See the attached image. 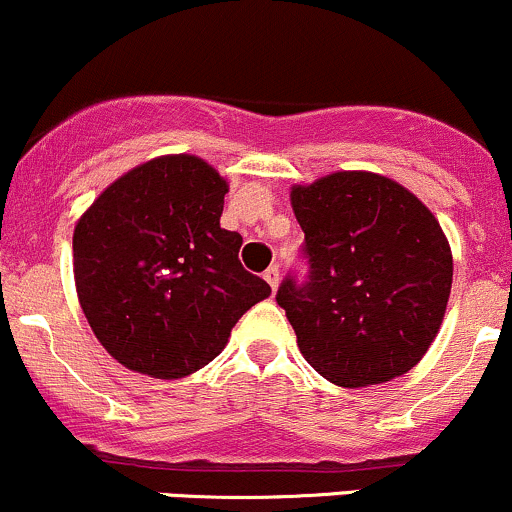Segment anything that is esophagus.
Segmentation results:
<instances>
[{
	"label": "esophagus",
	"instance_id": "1",
	"mask_svg": "<svg viewBox=\"0 0 512 512\" xmlns=\"http://www.w3.org/2000/svg\"><path fill=\"white\" fill-rule=\"evenodd\" d=\"M265 279H267V284H270V287H272V292H277V287H279V267L272 265L270 270L265 272Z\"/></svg>",
	"mask_w": 512,
	"mask_h": 512
}]
</instances>
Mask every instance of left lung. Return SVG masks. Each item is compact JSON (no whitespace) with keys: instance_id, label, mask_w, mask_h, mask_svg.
Masks as SVG:
<instances>
[{"instance_id":"8db88e82","label":"left lung","mask_w":512,"mask_h":512,"mask_svg":"<svg viewBox=\"0 0 512 512\" xmlns=\"http://www.w3.org/2000/svg\"><path fill=\"white\" fill-rule=\"evenodd\" d=\"M304 230V282L287 277L277 304L306 363L341 387L405 375L437 338L454 260L432 211L397 181L336 171L292 188Z\"/></svg>"}]
</instances>
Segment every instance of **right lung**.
Listing matches in <instances>:
<instances>
[{
    "label": "right lung",
    "mask_w": 512,
    "mask_h": 512,
    "mask_svg": "<svg viewBox=\"0 0 512 512\" xmlns=\"http://www.w3.org/2000/svg\"><path fill=\"white\" fill-rule=\"evenodd\" d=\"M225 193L211 164L171 154L134 166L80 215L78 301L102 348L134 373H196L272 294L240 265V233L220 228Z\"/></svg>",
    "instance_id": "obj_1"
}]
</instances>
